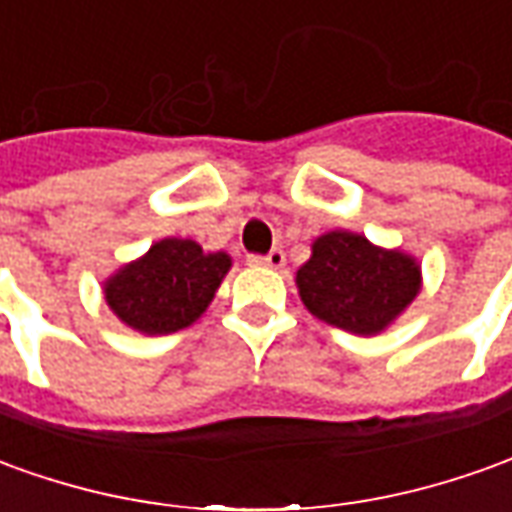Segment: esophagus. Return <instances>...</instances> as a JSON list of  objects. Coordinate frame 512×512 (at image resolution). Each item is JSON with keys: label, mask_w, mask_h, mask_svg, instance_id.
Segmentation results:
<instances>
[{"label": "esophagus", "mask_w": 512, "mask_h": 512, "mask_svg": "<svg viewBox=\"0 0 512 512\" xmlns=\"http://www.w3.org/2000/svg\"><path fill=\"white\" fill-rule=\"evenodd\" d=\"M252 266H266V268H282L285 266V252L282 249H271L268 255H252L249 257Z\"/></svg>", "instance_id": "34e87169"}]
</instances>
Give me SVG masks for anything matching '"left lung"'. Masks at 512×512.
Listing matches in <instances>:
<instances>
[{
    "mask_svg": "<svg viewBox=\"0 0 512 512\" xmlns=\"http://www.w3.org/2000/svg\"><path fill=\"white\" fill-rule=\"evenodd\" d=\"M421 263L352 230L318 235L296 271L302 305L352 335H380L421 293Z\"/></svg>",
    "mask_w": 512,
    "mask_h": 512,
    "instance_id": "8db88e82",
    "label": "left lung"
}]
</instances>
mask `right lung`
Listing matches in <instances>:
<instances>
[{"label":"right lung","mask_w":512,"mask_h":512,"mask_svg":"<svg viewBox=\"0 0 512 512\" xmlns=\"http://www.w3.org/2000/svg\"><path fill=\"white\" fill-rule=\"evenodd\" d=\"M230 268L227 252H205L191 238H163L116 268L102 282V293L124 327L171 335L202 318Z\"/></svg>","instance_id":"add662e5"}]
</instances>
